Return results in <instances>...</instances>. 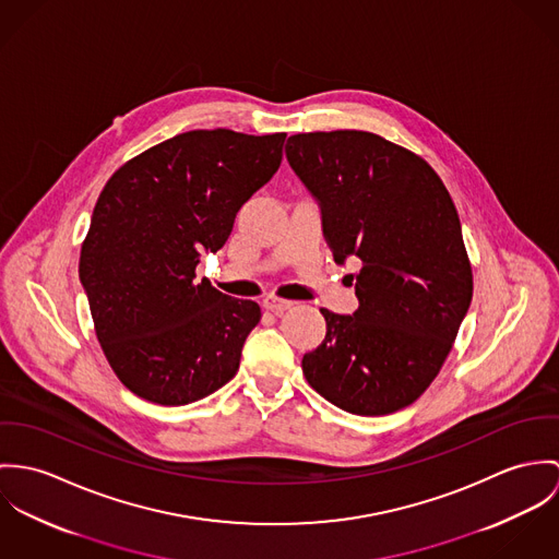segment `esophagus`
I'll list each match as a JSON object with an SVG mask.
<instances>
[{
    "label": "esophagus",
    "mask_w": 559,
    "mask_h": 559,
    "mask_svg": "<svg viewBox=\"0 0 559 559\" xmlns=\"http://www.w3.org/2000/svg\"><path fill=\"white\" fill-rule=\"evenodd\" d=\"M263 307L267 310H272V312H276V314H281V312L292 309V307H294V302L281 300V298H276V296H267V298H263Z\"/></svg>",
    "instance_id": "obj_1"
}]
</instances>
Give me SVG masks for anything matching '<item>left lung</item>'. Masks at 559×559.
<instances>
[{"instance_id": "obj_1", "label": "left lung", "mask_w": 559, "mask_h": 559, "mask_svg": "<svg viewBox=\"0 0 559 559\" xmlns=\"http://www.w3.org/2000/svg\"><path fill=\"white\" fill-rule=\"evenodd\" d=\"M285 154L319 205L334 261L362 263L360 307L321 309L328 332L302 371L349 414L399 412L431 385L472 302L456 207L420 156L372 132L294 134Z\"/></svg>"}]
</instances>
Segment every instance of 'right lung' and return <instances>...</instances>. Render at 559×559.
<instances>
[{"label": "right lung", "mask_w": 559, "mask_h": 559, "mask_svg": "<svg viewBox=\"0 0 559 559\" xmlns=\"http://www.w3.org/2000/svg\"><path fill=\"white\" fill-rule=\"evenodd\" d=\"M285 136L188 130L128 160L103 188L79 278L103 352L136 396L187 405L238 372L261 309L194 281V270L278 171Z\"/></svg>", "instance_id": "add662e5"}]
</instances>
